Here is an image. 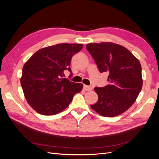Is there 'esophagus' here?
<instances>
[{"label":"esophagus","instance_id":"obj_1","mask_svg":"<svg viewBox=\"0 0 159 159\" xmlns=\"http://www.w3.org/2000/svg\"><path fill=\"white\" fill-rule=\"evenodd\" d=\"M92 89H93L92 87H91V86L84 85V89L85 91H91V90H92Z\"/></svg>","mask_w":159,"mask_h":159}]
</instances>
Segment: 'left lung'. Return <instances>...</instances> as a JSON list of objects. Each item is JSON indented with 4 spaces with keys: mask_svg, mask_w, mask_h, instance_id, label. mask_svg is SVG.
Returning a JSON list of instances; mask_svg holds the SVG:
<instances>
[{
    "mask_svg": "<svg viewBox=\"0 0 159 159\" xmlns=\"http://www.w3.org/2000/svg\"><path fill=\"white\" fill-rule=\"evenodd\" d=\"M100 73L109 74V84L95 87L98 100L91 107L103 117L121 115L135 102L143 86L140 62L126 48L111 42L86 46Z\"/></svg>",
    "mask_w": 159,
    "mask_h": 159,
    "instance_id": "8db88e82",
    "label": "left lung"
}]
</instances>
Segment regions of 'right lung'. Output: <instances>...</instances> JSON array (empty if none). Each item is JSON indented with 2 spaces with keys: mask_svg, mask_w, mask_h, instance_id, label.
<instances>
[{
  "mask_svg": "<svg viewBox=\"0 0 159 159\" xmlns=\"http://www.w3.org/2000/svg\"><path fill=\"white\" fill-rule=\"evenodd\" d=\"M83 48L81 44H59L34 53L22 68L21 86L25 98L36 112L54 115L68 107L82 84L63 78L64 71L70 72L72 56Z\"/></svg>",
  "mask_w": 159,
  "mask_h": 159,
  "instance_id": "obj_1",
  "label": "right lung"
}]
</instances>
